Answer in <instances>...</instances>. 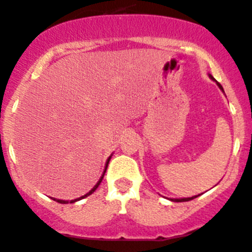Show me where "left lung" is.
Listing matches in <instances>:
<instances>
[{"label": "left lung", "mask_w": 252, "mask_h": 252, "mask_svg": "<svg viewBox=\"0 0 252 252\" xmlns=\"http://www.w3.org/2000/svg\"><path fill=\"white\" fill-rule=\"evenodd\" d=\"M211 78H213V76H210ZM217 86L220 87V89H222V91H223V88H222V86L220 83H217ZM199 195V194H198ZM198 195H194V197H190V198H181V199H171L173 200V202H189V200H192V199H194V198H197Z\"/></svg>", "instance_id": "left-lung-1"}]
</instances>
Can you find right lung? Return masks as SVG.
Here are the masks:
<instances>
[{
	"mask_svg": "<svg viewBox=\"0 0 252 252\" xmlns=\"http://www.w3.org/2000/svg\"><path fill=\"white\" fill-rule=\"evenodd\" d=\"M110 159H111V157H110V158H108V159H107V163H106V168H105V171H106V169H107V165H108V161H110ZM105 171H104V175H105ZM104 175H102V176H101V179H100V180H99V182H97V184H96V185H95V186H94V187H93V189L91 190V192H89V193H87V194H86V195H83V197L78 198V199H75V200H70V203H75V202H77V200H79V199H82V198H86V197H87V195H91V194H92V193H93V192H94V190H95V189H97V187H99L100 182H101V181H102V179H104ZM54 200H57V202H58V203H62V204L68 203V202H67V200H60V199H54Z\"/></svg>",
	"mask_w": 252,
	"mask_h": 252,
	"instance_id": "add662e5",
	"label": "right lung"
}]
</instances>
